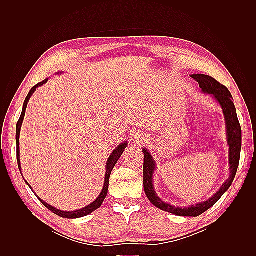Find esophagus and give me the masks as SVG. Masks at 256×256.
Instances as JSON below:
<instances>
[{"mask_svg": "<svg viewBox=\"0 0 256 256\" xmlns=\"http://www.w3.org/2000/svg\"><path fill=\"white\" fill-rule=\"evenodd\" d=\"M134 140L138 141V142L145 141V134H136L134 136Z\"/></svg>", "mask_w": 256, "mask_h": 256, "instance_id": "obj_1", "label": "esophagus"}]
</instances>
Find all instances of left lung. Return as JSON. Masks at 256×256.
I'll list each match as a JSON object with an SVG mask.
<instances>
[{"label":"left lung","instance_id":"1","mask_svg":"<svg viewBox=\"0 0 256 256\" xmlns=\"http://www.w3.org/2000/svg\"><path fill=\"white\" fill-rule=\"evenodd\" d=\"M191 78L198 82L200 90L204 94L212 95L216 102H218L223 111L224 120H226V140L228 144V164H230V177L226 182L221 186L218 192L208 198L204 202H200L196 205H190L188 207L173 206L166 202H164L154 191V173L156 171V161L154 160L152 154L147 148L142 150L144 154V166H143V175H144V190L147 198L150 202L158 207L164 212H168L180 216H198L202 214L209 208L212 207L221 196L226 193L233 182L236 176L237 168L239 166L240 152H242V127H240L239 120L237 118L236 108L233 102V97L230 90L220 84L218 81L212 78L210 76H206L202 74H191Z\"/></svg>","mask_w":256,"mask_h":256}]
</instances>
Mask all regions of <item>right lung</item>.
Returning <instances> with one entry per match:
<instances>
[{"instance_id":"right-lung-1","label":"right lung","mask_w":256,"mask_h":256,"mask_svg":"<svg viewBox=\"0 0 256 256\" xmlns=\"http://www.w3.org/2000/svg\"><path fill=\"white\" fill-rule=\"evenodd\" d=\"M48 82V79L44 80L42 82H40L38 84H36L35 86L30 90L28 92V94L24 100V104H23V108H22V113H21V116L20 118L17 122V128H16V143H17V160H18V166H19V170L21 172V164H20V146H19V138H20V131H21V126H22V122H23V120H24V116H26V106H28V102H30V98L32 97V95L35 92L36 88H38L40 86H42L44 84H46ZM128 143L127 142H122V144H120L112 152V154H110L109 159H108L106 161V176H104V188L102 190V192H100V194L98 196V198L94 200V202L90 203V205L85 206L84 208H81V209H78V210H74V212H64V210H60V209L53 207L51 205H49L48 203H46L44 200H42V198H38V196H36L38 198H40V202L47 207L49 210H51L53 214H56L60 216H62V218H66V219H76V218H82V216H88L90 214H92V212H95L96 209H98L100 206H102V202L104 200L106 194H108V190H109V180H110V175H111V172L113 168L115 166L116 162L118 161V159L120 158L122 154L124 152V150H125V148L127 147ZM21 175H22V172H21ZM26 184L28 186V187L30 188V190L33 191L32 189V186H30L26 180Z\"/></svg>"}]
</instances>
